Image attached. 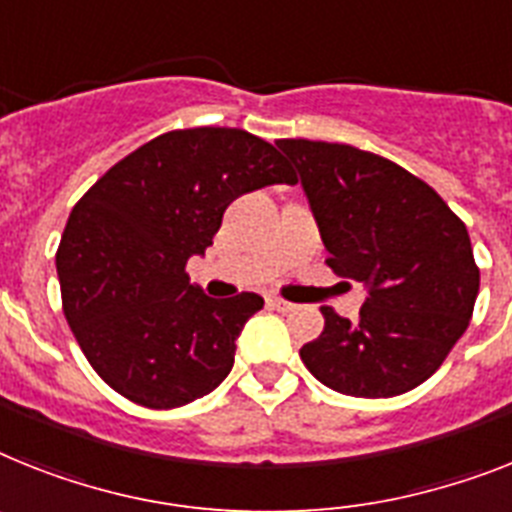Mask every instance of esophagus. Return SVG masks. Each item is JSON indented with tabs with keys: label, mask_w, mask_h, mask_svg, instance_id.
I'll list each match as a JSON object with an SVG mask.
<instances>
[{
	"label": "esophagus",
	"mask_w": 512,
	"mask_h": 512,
	"mask_svg": "<svg viewBox=\"0 0 512 512\" xmlns=\"http://www.w3.org/2000/svg\"><path fill=\"white\" fill-rule=\"evenodd\" d=\"M266 306L274 308V311H280V314H290V311H295V303L282 301V298H277V295H269V298H266Z\"/></svg>",
	"instance_id": "obj_1"
}]
</instances>
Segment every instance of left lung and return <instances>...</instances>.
I'll list each match as a JSON object with an SVG mask.
<instances>
[{
  "label": "left lung",
  "mask_w": 512,
  "mask_h": 512,
  "mask_svg": "<svg viewBox=\"0 0 512 512\" xmlns=\"http://www.w3.org/2000/svg\"><path fill=\"white\" fill-rule=\"evenodd\" d=\"M340 277L369 295L356 322L322 308L324 332L301 348L329 390L392 398L432 377L466 332L479 266L466 225L400 164L345 143L285 138Z\"/></svg>",
  "instance_id": "left-lung-1"
}]
</instances>
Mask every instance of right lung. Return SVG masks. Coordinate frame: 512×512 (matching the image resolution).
Instances as JSON below:
<instances>
[{
    "label": "right lung",
    "instance_id": "obj_1",
    "mask_svg": "<svg viewBox=\"0 0 512 512\" xmlns=\"http://www.w3.org/2000/svg\"><path fill=\"white\" fill-rule=\"evenodd\" d=\"M277 183L295 175L272 143L190 128L143 143L75 204L57 251L62 308L114 392L167 411L225 382L264 298H209L185 264L204 256L235 198Z\"/></svg>",
    "mask_w": 512,
    "mask_h": 512
}]
</instances>
